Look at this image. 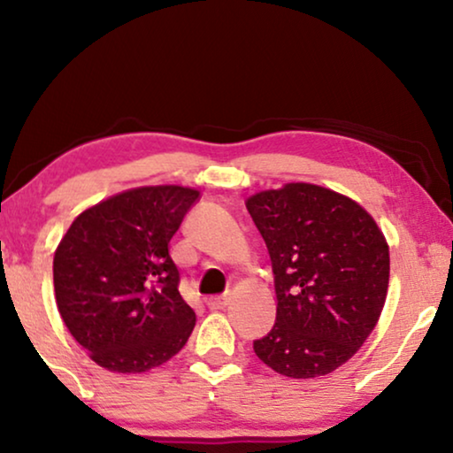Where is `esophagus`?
<instances>
[{
  "label": "esophagus",
  "mask_w": 453,
  "mask_h": 453,
  "mask_svg": "<svg viewBox=\"0 0 453 453\" xmlns=\"http://www.w3.org/2000/svg\"><path fill=\"white\" fill-rule=\"evenodd\" d=\"M228 303H231V296L222 295V296H210V299L206 301V305L210 309H225Z\"/></svg>",
  "instance_id": "34e87169"
}]
</instances>
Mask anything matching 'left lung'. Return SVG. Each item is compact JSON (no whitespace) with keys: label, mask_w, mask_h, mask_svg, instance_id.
Listing matches in <instances>:
<instances>
[{"label":"left lung","mask_w":453,"mask_h":453,"mask_svg":"<svg viewBox=\"0 0 453 453\" xmlns=\"http://www.w3.org/2000/svg\"><path fill=\"white\" fill-rule=\"evenodd\" d=\"M268 245L276 324L253 350L276 373L313 380L357 355L375 330L389 284V245L367 210L313 183L245 202Z\"/></svg>","instance_id":"obj_1"}]
</instances>
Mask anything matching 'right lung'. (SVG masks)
Segmentation results:
<instances>
[{
    "instance_id": "1",
    "label": "right lung",
    "mask_w": 453,
    "mask_h": 453,
    "mask_svg": "<svg viewBox=\"0 0 453 453\" xmlns=\"http://www.w3.org/2000/svg\"><path fill=\"white\" fill-rule=\"evenodd\" d=\"M200 191L144 185L86 208L53 257L55 301L98 367L144 373L188 342L196 313L179 293L169 243Z\"/></svg>"
}]
</instances>
